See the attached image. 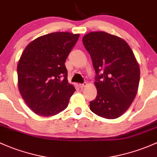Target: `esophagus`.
Segmentation results:
<instances>
[{
  "label": "esophagus",
  "mask_w": 157,
  "mask_h": 157,
  "mask_svg": "<svg viewBox=\"0 0 157 157\" xmlns=\"http://www.w3.org/2000/svg\"><path fill=\"white\" fill-rule=\"evenodd\" d=\"M87 85V84L86 83V82H85V83L83 84H79V87H80V88H84V87H85Z\"/></svg>",
  "instance_id": "1"
}]
</instances>
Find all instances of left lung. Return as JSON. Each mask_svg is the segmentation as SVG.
Segmentation results:
<instances>
[{"label": "left lung", "instance_id": "8db88e82", "mask_svg": "<svg viewBox=\"0 0 157 157\" xmlns=\"http://www.w3.org/2000/svg\"><path fill=\"white\" fill-rule=\"evenodd\" d=\"M82 42L96 72L97 95L90 102V110L104 118H117L129 109L139 88L136 57L125 40L103 31L88 33Z\"/></svg>", "mask_w": 157, "mask_h": 157}]
</instances>
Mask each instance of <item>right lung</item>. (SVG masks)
<instances>
[{
	"mask_svg": "<svg viewBox=\"0 0 157 157\" xmlns=\"http://www.w3.org/2000/svg\"><path fill=\"white\" fill-rule=\"evenodd\" d=\"M79 34L55 32L31 42L17 66L19 92L27 105L43 117L58 114L67 107L74 86L67 80L65 61Z\"/></svg>",
	"mask_w": 157,
	"mask_h": 157,
	"instance_id": "right-lung-1",
	"label": "right lung"
}]
</instances>
